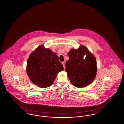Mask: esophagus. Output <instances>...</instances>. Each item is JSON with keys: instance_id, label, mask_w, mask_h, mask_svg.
I'll return each instance as SVG.
<instances>
[{"instance_id": "34e87169", "label": "esophagus", "mask_w": 124, "mask_h": 124, "mask_svg": "<svg viewBox=\"0 0 124 124\" xmlns=\"http://www.w3.org/2000/svg\"><path fill=\"white\" fill-rule=\"evenodd\" d=\"M62 64L63 65V66H64V69H65V64H64V62H63L62 63Z\"/></svg>"}]
</instances>
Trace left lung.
Instances as JSON below:
<instances>
[{"label":"left lung","instance_id":"1","mask_svg":"<svg viewBox=\"0 0 124 124\" xmlns=\"http://www.w3.org/2000/svg\"><path fill=\"white\" fill-rule=\"evenodd\" d=\"M69 60L65 63V70L70 83L75 87L83 88L91 84L96 75V61L94 56L85 46L71 49Z\"/></svg>","mask_w":124,"mask_h":124}]
</instances>
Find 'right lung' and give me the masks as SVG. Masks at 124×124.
I'll list each match as a JSON object with an SVG mask.
<instances>
[{
  "mask_svg": "<svg viewBox=\"0 0 124 124\" xmlns=\"http://www.w3.org/2000/svg\"><path fill=\"white\" fill-rule=\"evenodd\" d=\"M64 70L59 57L43 45L39 46L30 55L26 71L34 84L41 88H47L54 83L60 71Z\"/></svg>",
  "mask_w": 124,
  "mask_h": 124,
  "instance_id": "add662e5",
  "label": "right lung"
}]
</instances>
